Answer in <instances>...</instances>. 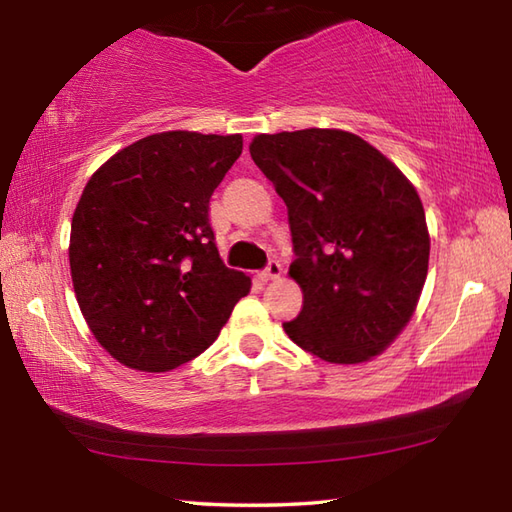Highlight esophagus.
<instances>
[{"label":"esophagus","mask_w":512,"mask_h":512,"mask_svg":"<svg viewBox=\"0 0 512 512\" xmlns=\"http://www.w3.org/2000/svg\"><path fill=\"white\" fill-rule=\"evenodd\" d=\"M279 275H281V264L277 262V259H270L268 266L264 268L262 277H264V279H277Z\"/></svg>","instance_id":"1"}]
</instances>
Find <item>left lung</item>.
<instances>
[{"label":"left lung","instance_id":"left-lung-1","mask_svg":"<svg viewBox=\"0 0 512 512\" xmlns=\"http://www.w3.org/2000/svg\"><path fill=\"white\" fill-rule=\"evenodd\" d=\"M250 156L288 206L303 308L284 330L328 363L369 361L418 306L429 231L413 184L341 129L259 134Z\"/></svg>","mask_w":512,"mask_h":512}]
</instances>
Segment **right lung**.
Segmentation results:
<instances>
[{
  "instance_id": "add662e5",
  "label": "right lung",
  "mask_w": 512,
  "mask_h": 512,
  "mask_svg": "<svg viewBox=\"0 0 512 512\" xmlns=\"http://www.w3.org/2000/svg\"><path fill=\"white\" fill-rule=\"evenodd\" d=\"M239 154V134L162 132L118 151L85 184L72 215V284L118 363L176 369L248 295L250 277L224 266L209 222L211 195Z\"/></svg>"
}]
</instances>
